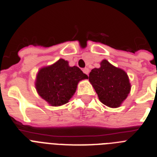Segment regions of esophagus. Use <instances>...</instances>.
Segmentation results:
<instances>
[{"mask_svg": "<svg viewBox=\"0 0 157 157\" xmlns=\"http://www.w3.org/2000/svg\"><path fill=\"white\" fill-rule=\"evenodd\" d=\"M83 72L85 74H86L87 76L89 75V72H90V70H89V68H87V67H86V68L83 69Z\"/></svg>", "mask_w": 157, "mask_h": 157, "instance_id": "1", "label": "esophagus"}]
</instances>
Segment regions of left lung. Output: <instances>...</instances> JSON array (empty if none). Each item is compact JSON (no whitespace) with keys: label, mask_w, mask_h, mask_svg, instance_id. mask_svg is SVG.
Returning a JSON list of instances; mask_svg holds the SVG:
<instances>
[{"label":"left lung","mask_w":157,"mask_h":157,"mask_svg":"<svg viewBox=\"0 0 157 157\" xmlns=\"http://www.w3.org/2000/svg\"><path fill=\"white\" fill-rule=\"evenodd\" d=\"M88 78L101 103L112 108L119 107L131 90L126 72L106 59L101 62L100 67L91 70Z\"/></svg>","instance_id":"1"}]
</instances>
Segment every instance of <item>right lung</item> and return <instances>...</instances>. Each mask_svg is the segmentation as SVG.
<instances>
[{
  "instance_id": "obj_1",
  "label": "right lung",
  "mask_w": 157,
  "mask_h": 157,
  "mask_svg": "<svg viewBox=\"0 0 157 157\" xmlns=\"http://www.w3.org/2000/svg\"><path fill=\"white\" fill-rule=\"evenodd\" d=\"M85 79H88V76L78 67H70L67 60L60 59L40 68L36 77V90L49 104L59 107L68 103L79 82Z\"/></svg>"
}]
</instances>
